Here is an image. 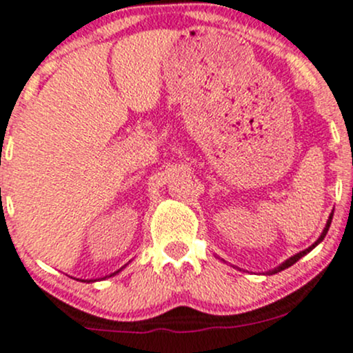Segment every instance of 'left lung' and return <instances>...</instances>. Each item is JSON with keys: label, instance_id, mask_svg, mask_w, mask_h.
Instances as JSON below:
<instances>
[{"label": "left lung", "instance_id": "obj_1", "mask_svg": "<svg viewBox=\"0 0 353 353\" xmlns=\"http://www.w3.org/2000/svg\"><path fill=\"white\" fill-rule=\"evenodd\" d=\"M332 218H334V214H330V218H328V221H327V224H325L323 231H321L320 238H319V239H316V241H315V243H313V245H312V246H310V248H307V250H305V251H300V253H296V254H295V256H292V258H288V259H286V261H285V263H281V265H280V266H278V268L271 270V271H270V274H274V273H278V271H283V270H286V268H288V266L295 265V263L298 261V259H300L301 256H305V254H307V253H310V251H312V250H313V248H315L316 245H319V243H321V241H323V238H325V236H327V233H328V228H330V224H332Z\"/></svg>", "mask_w": 353, "mask_h": 353}]
</instances>
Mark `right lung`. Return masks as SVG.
Returning a JSON list of instances; mask_svg holds the SVG:
<instances>
[{
	"label": "right lung",
	"mask_w": 353,
	"mask_h": 353,
	"mask_svg": "<svg viewBox=\"0 0 353 353\" xmlns=\"http://www.w3.org/2000/svg\"><path fill=\"white\" fill-rule=\"evenodd\" d=\"M120 270H122V268H120ZM120 270H119V271H120ZM119 271H115V273H112V274H110V276H114V274H117V273H119ZM105 278H108V276H105ZM90 281H94V280H90ZM90 281H88V283H90Z\"/></svg>",
	"instance_id": "right-lung-1"
}]
</instances>
